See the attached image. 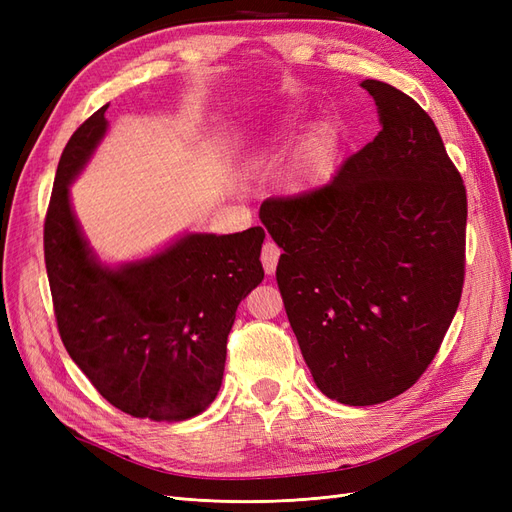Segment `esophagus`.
Masks as SVG:
<instances>
[{"label": "esophagus", "instance_id": "1", "mask_svg": "<svg viewBox=\"0 0 512 512\" xmlns=\"http://www.w3.org/2000/svg\"><path fill=\"white\" fill-rule=\"evenodd\" d=\"M280 256H282V250H280V247H277L271 239H267V243L262 245V254H260L262 267H265L267 275H273V273H275L277 260H280Z\"/></svg>", "mask_w": 512, "mask_h": 512}]
</instances>
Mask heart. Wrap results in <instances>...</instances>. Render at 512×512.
Returning a JSON list of instances; mask_svg holds the SVG:
<instances>
[{
	"mask_svg": "<svg viewBox=\"0 0 512 512\" xmlns=\"http://www.w3.org/2000/svg\"><path fill=\"white\" fill-rule=\"evenodd\" d=\"M271 160V149H258L252 162L254 164H267ZM331 162V141L324 132H316L307 138L301 145L297 160L292 164V181L294 185H307L318 181L327 173Z\"/></svg>",
	"mask_w": 512,
	"mask_h": 512,
	"instance_id": "1",
	"label": "heart"
}]
</instances>
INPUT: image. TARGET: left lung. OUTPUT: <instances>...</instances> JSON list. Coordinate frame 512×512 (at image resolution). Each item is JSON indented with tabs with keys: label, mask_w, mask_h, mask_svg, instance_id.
Here are the masks:
<instances>
[{
	"label": "left lung",
	"mask_w": 512,
	"mask_h": 512,
	"mask_svg": "<svg viewBox=\"0 0 512 512\" xmlns=\"http://www.w3.org/2000/svg\"><path fill=\"white\" fill-rule=\"evenodd\" d=\"M382 130L320 188L271 196L260 220L290 327L318 389L389 401L423 376L459 307L466 185L431 117L404 91L361 83Z\"/></svg>",
	"instance_id": "obj_1"
}]
</instances>
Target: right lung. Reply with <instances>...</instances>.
<instances>
[{"instance_id":"right-lung-1","label":"right lung","mask_w":512,"mask_h":512,"mask_svg":"<svg viewBox=\"0 0 512 512\" xmlns=\"http://www.w3.org/2000/svg\"><path fill=\"white\" fill-rule=\"evenodd\" d=\"M106 106L61 153L44 220V262L57 329L72 361L121 412L185 421L218 397L239 303L265 271V230L185 235L164 252L102 267L76 224L68 183L106 132Z\"/></svg>"}]
</instances>
